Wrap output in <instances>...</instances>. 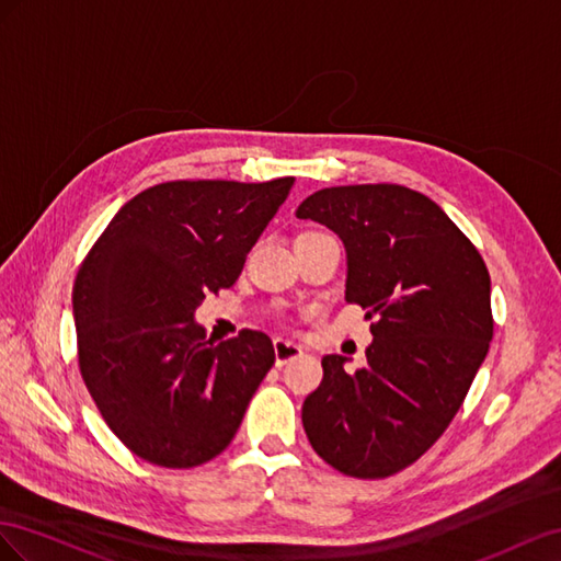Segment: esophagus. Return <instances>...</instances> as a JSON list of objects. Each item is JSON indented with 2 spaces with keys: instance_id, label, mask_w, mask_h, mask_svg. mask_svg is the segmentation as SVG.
<instances>
[{
  "instance_id": "34e87169",
  "label": "esophagus",
  "mask_w": 561,
  "mask_h": 561,
  "mask_svg": "<svg viewBox=\"0 0 561 561\" xmlns=\"http://www.w3.org/2000/svg\"><path fill=\"white\" fill-rule=\"evenodd\" d=\"M272 347H275V364H277V366H284V364H289V362L302 357L300 345H296V343H291V341L275 339V343H272Z\"/></svg>"
}]
</instances>
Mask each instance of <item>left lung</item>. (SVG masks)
Segmentation results:
<instances>
[{
    "instance_id": "8db88e82",
    "label": "left lung",
    "mask_w": 561,
    "mask_h": 561,
    "mask_svg": "<svg viewBox=\"0 0 561 561\" xmlns=\"http://www.w3.org/2000/svg\"><path fill=\"white\" fill-rule=\"evenodd\" d=\"M296 216L343 239L345 300L374 319L369 366L347 374L345 357L327 355L302 427L339 472L390 477L444 435L486 357V263L435 202L404 185L324 187Z\"/></svg>"
}]
</instances>
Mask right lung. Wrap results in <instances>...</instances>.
<instances>
[{"mask_svg": "<svg viewBox=\"0 0 561 561\" xmlns=\"http://www.w3.org/2000/svg\"><path fill=\"white\" fill-rule=\"evenodd\" d=\"M294 181L159 183L122 206L79 265V371L107 427L152 466L197 468L226 451L275 364L263 331L216 345L192 314L237 282Z\"/></svg>", "mask_w": 561, "mask_h": 561, "instance_id": "right-lung-1", "label": "right lung"}]
</instances>
